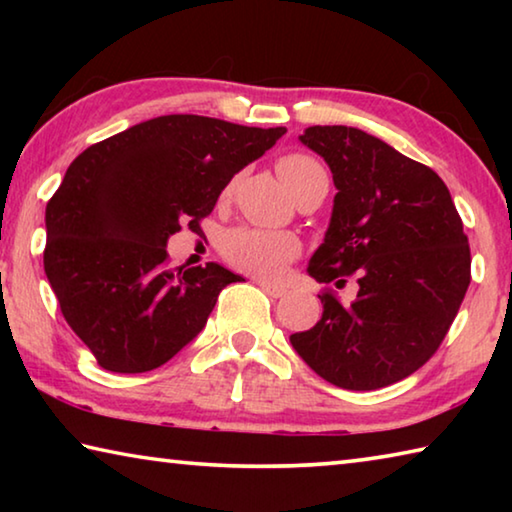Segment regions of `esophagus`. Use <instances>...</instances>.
Returning a JSON list of instances; mask_svg holds the SVG:
<instances>
[{"label": "esophagus", "mask_w": 512, "mask_h": 512, "mask_svg": "<svg viewBox=\"0 0 512 512\" xmlns=\"http://www.w3.org/2000/svg\"><path fill=\"white\" fill-rule=\"evenodd\" d=\"M257 287L262 289L264 293H268L271 298H282L287 289L282 287V284H275V282H268V280H257Z\"/></svg>", "instance_id": "1"}]
</instances>
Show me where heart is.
<instances>
[{"mask_svg": "<svg viewBox=\"0 0 512 512\" xmlns=\"http://www.w3.org/2000/svg\"><path fill=\"white\" fill-rule=\"evenodd\" d=\"M277 173L296 196L316 180H323L325 169L305 153H287L277 160ZM300 244L289 232L262 228H235L223 239V255L232 266L255 275H275L298 257Z\"/></svg>", "mask_w": 512, "mask_h": 512, "instance_id": "heart-1", "label": "heart"}]
</instances>
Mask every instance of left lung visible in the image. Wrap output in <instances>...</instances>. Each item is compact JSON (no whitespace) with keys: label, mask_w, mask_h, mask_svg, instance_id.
Returning a JSON list of instances; mask_svg holds the SVG:
<instances>
[{"label":"left lung","mask_w":512,"mask_h":512,"mask_svg":"<svg viewBox=\"0 0 512 512\" xmlns=\"http://www.w3.org/2000/svg\"><path fill=\"white\" fill-rule=\"evenodd\" d=\"M327 162L336 196L323 244L309 259L316 282L343 287L350 305L325 291L323 316L291 345L329 384L377 391L409 377L443 343L470 287V244L447 185L359 128L309 126L300 135Z\"/></svg>","instance_id":"obj_1"}]
</instances>
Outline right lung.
<instances>
[{
  "label": "right lung",
  "mask_w": 512,
  "mask_h": 512,
  "mask_svg": "<svg viewBox=\"0 0 512 512\" xmlns=\"http://www.w3.org/2000/svg\"><path fill=\"white\" fill-rule=\"evenodd\" d=\"M287 128L164 115L92 144L45 212V273L74 334L110 372H149L194 341L223 287L219 264L167 266L180 225L201 230L219 194Z\"/></svg>",
  "instance_id": "add662e5"
}]
</instances>
